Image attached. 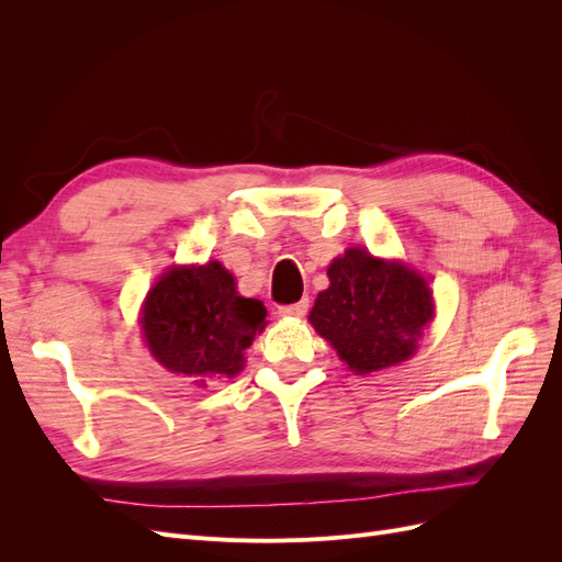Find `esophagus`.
Instances as JSON below:
<instances>
[{"instance_id":"34e87169","label":"esophagus","mask_w":562,"mask_h":562,"mask_svg":"<svg viewBox=\"0 0 562 562\" xmlns=\"http://www.w3.org/2000/svg\"><path fill=\"white\" fill-rule=\"evenodd\" d=\"M307 310H310V300H300L295 304H288V307H279V316H283V318H300V316L307 314Z\"/></svg>"}]
</instances>
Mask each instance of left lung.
Wrapping results in <instances>:
<instances>
[{
    "instance_id": "1",
    "label": "left lung",
    "mask_w": 562,
    "mask_h": 562,
    "mask_svg": "<svg viewBox=\"0 0 562 562\" xmlns=\"http://www.w3.org/2000/svg\"><path fill=\"white\" fill-rule=\"evenodd\" d=\"M310 323L356 375L411 359L434 318V295L419 271L349 248L328 267Z\"/></svg>"
}]
</instances>
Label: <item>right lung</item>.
Returning a JSON list of instances; mask_svg holds the SVG:
<instances>
[{"instance_id": "1", "label": "right lung", "mask_w": 562, "mask_h": 562, "mask_svg": "<svg viewBox=\"0 0 562 562\" xmlns=\"http://www.w3.org/2000/svg\"><path fill=\"white\" fill-rule=\"evenodd\" d=\"M265 318V304L236 293L234 277L211 260L168 267L149 288L140 326L147 349L166 370L206 386L209 378L239 375Z\"/></svg>"}]
</instances>
